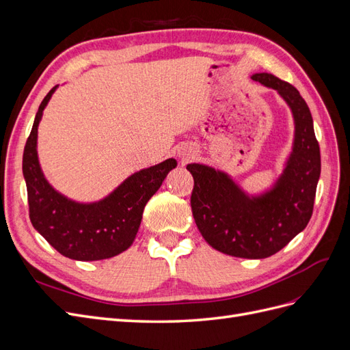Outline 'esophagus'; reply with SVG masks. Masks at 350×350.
I'll use <instances>...</instances> for the list:
<instances>
[{
    "mask_svg": "<svg viewBox=\"0 0 350 350\" xmlns=\"http://www.w3.org/2000/svg\"><path fill=\"white\" fill-rule=\"evenodd\" d=\"M183 161H187V157H185V156H183Z\"/></svg>",
    "mask_w": 350,
    "mask_h": 350,
    "instance_id": "obj_1",
    "label": "esophagus"
}]
</instances>
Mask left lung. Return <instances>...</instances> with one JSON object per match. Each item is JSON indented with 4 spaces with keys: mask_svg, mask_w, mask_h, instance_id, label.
Here are the masks:
<instances>
[{
    "mask_svg": "<svg viewBox=\"0 0 350 350\" xmlns=\"http://www.w3.org/2000/svg\"><path fill=\"white\" fill-rule=\"evenodd\" d=\"M274 89L291 108L295 135L282 175L267 191L247 194L226 172L189 163L194 178L191 208L210 247L241 258H267L305 229L312 215L321 172L320 146L308 105L292 84L269 72L252 76Z\"/></svg>",
    "mask_w": 350,
    "mask_h": 350,
    "instance_id": "8db88e82",
    "label": "left lung"
}]
</instances>
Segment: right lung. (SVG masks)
Instances as JSON below:
<instances>
[{"instance_id": "obj_1", "label": "right lung", "mask_w": 350, "mask_h": 350, "mask_svg": "<svg viewBox=\"0 0 350 350\" xmlns=\"http://www.w3.org/2000/svg\"><path fill=\"white\" fill-rule=\"evenodd\" d=\"M58 86L42 100L23 152L29 216L33 228L59 254L71 260L96 261L129 250L139 232L147 201L176 167L175 159L142 169L94 203H79L62 196L42 172L38 157V126Z\"/></svg>"}]
</instances>
